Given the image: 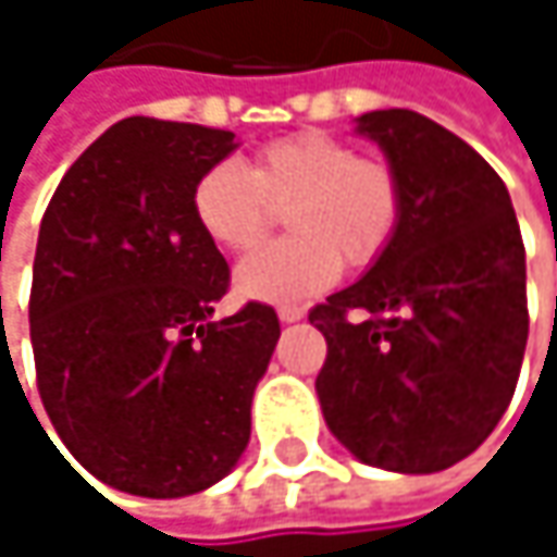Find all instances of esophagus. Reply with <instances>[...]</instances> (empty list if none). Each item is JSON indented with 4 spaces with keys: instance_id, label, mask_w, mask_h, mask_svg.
<instances>
[{
    "instance_id": "esophagus-1",
    "label": "esophagus",
    "mask_w": 557,
    "mask_h": 557,
    "mask_svg": "<svg viewBox=\"0 0 557 557\" xmlns=\"http://www.w3.org/2000/svg\"><path fill=\"white\" fill-rule=\"evenodd\" d=\"M277 315L280 322H299V319L306 315V309H302V306H280Z\"/></svg>"
}]
</instances>
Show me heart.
Masks as SVG:
<instances>
[{"label": "heart", "mask_w": 557, "mask_h": 557, "mask_svg": "<svg viewBox=\"0 0 557 557\" xmlns=\"http://www.w3.org/2000/svg\"><path fill=\"white\" fill-rule=\"evenodd\" d=\"M293 235L248 255L235 286L248 299L289 306L329 289L342 261L371 268L403 225V180L381 158L329 132H296L255 151L251 170L235 161L206 168L189 193L196 228L222 251L255 248L286 206Z\"/></svg>", "instance_id": "obj_1"}]
</instances>
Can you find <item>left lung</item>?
I'll list each match as a JSON object with an SVG mask.
<instances>
[{"label": "left lung", "instance_id": "obj_1", "mask_svg": "<svg viewBox=\"0 0 557 557\" xmlns=\"http://www.w3.org/2000/svg\"><path fill=\"white\" fill-rule=\"evenodd\" d=\"M358 132L403 180V225L364 277L309 309L329 345L315 389L358 461L432 474L468 458L512 399L525 248L506 183L468 141L409 109L364 112Z\"/></svg>", "mask_w": 557, "mask_h": 557}]
</instances>
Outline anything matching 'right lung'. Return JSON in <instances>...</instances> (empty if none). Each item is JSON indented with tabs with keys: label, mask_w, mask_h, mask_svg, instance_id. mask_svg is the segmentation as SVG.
Here are the masks:
<instances>
[{
	"label": "right lung",
	"mask_w": 557,
	"mask_h": 557,
	"mask_svg": "<svg viewBox=\"0 0 557 557\" xmlns=\"http://www.w3.org/2000/svg\"><path fill=\"white\" fill-rule=\"evenodd\" d=\"M235 135L132 115L63 173L38 232L32 348L66 451L99 481L173 500L222 481L251 438L280 319H212L228 264L196 228V176Z\"/></svg>",
	"instance_id": "obj_1"
}]
</instances>
